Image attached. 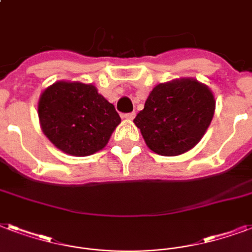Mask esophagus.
Segmentation results:
<instances>
[{
  "label": "esophagus",
  "mask_w": 252,
  "mask_h": 252,
  "mask_svg": "<svg viewBox=\"0 0 252 252\" xmlns=\"http://www.w3.org/2000/svg\"><path fill=\"white\" fill-rule=\"evenodd\" d=\"M134 116H136V113L134 112H129V113H124L123 115V118L126 119V120H133Z\"/></svg>",
  "instance_id": "1"
}]
</instances>
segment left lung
Instances as JSON below:
<instances>
[{
	"mask_svg": "<svg viewBox=\"0 0 252 252\" xmlns=\"http://www.w3.org/2000/svg\"><path fill=\"white\" fill-rule=\"evenodd\" d=\"M210 88L186 78L157 84L133 123L148 148L161 156H178L199 143L214 116Z\"/></svg>",
	"mask_w": 252,
	"mask_h": 252,
	"instance_id": "obj_1",
	"label": "left lung"
}]
</instances>
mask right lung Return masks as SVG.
Masks as SVG:
<instances>
[{"label":"right lung","instance_id":"obj_1","mask_svg":"<svg viewBox=\"0 0 252 252\" xmlns=\"http://www.w3.org/2000/svg\"><path fill=\"white\" fill-rule=\"evenodd\" d=\"M41 128L51 143L70 156L84 157L101 151L122 119L95 86L57 82L38 101Z\"/></svg>","mask_w":252,"mask_h":252}]
</instances>
